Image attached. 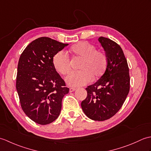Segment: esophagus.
<instances>
[{"label": "esophagus", "instance_id": "34e87169", "mask_svg": "<svg viewBox=\"0 0 151 151\" xmlns=\"http://www.w3.org/2000/svg\"><path fill=\"white\" fill-rule=\"evenodd\" d=\"M76 88H70V89H69V92H73V91H75V90H76Z\"/></svg>", "mask_w": 151, "mask_h": 151}]
</instances>
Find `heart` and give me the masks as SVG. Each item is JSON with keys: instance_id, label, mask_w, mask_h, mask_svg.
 <instances>
[{"instance_id": "heart-1", "label": "heart", "mask_w": 151, "mask_h": 151, "mask_svg": "<svg viewBox=\"0 0 151 151\" xmlns=\"http://www.w3.org/2000/svg\"><path fill=\"white\" fill-rule=\"evenodd\" d=\"M91 43L82 41L73 46L70 52L82 58L80 70L72 71L66 76L65 82L73 87L84 86L90 82L92 78H97L102 75L107 66V57L105 53L96 50ZM54 68L60 75H65L70 69V60L63 50L58 51L52 58Z\"/></svg>"}]
</instances>
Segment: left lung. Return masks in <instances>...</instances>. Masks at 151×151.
Returning a JSON list of instances; mask_svg holds the SVG:
<instances>
[{"label": "left lung", "mask_w": 151, "mask_h": 151, "mask_svg": "<svg viewBox=\"0 0 151 151\" xmlns=\"http://www.w3.org/2000/svg\"><path fill=\"white\" fill-rule=\"evenodd\" d=\"M99 41L107 57V66L101 77L86 89L88 95L81 103L86 116L102 121L120 110L130 90L129 68L123 51L115 41L100 37Z\"/></svg>", "instance_id": "left-lung-1"}]
</instances>
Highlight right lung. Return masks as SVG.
<instances>
[{
  "instance_id": "right-lung-1",
  "label": "right lung",
  "mask_w": 151,
  "mask_h": 151,
  "mask_svg": "<svg viewBox=\"0 0 151 151\" xmlns=\"http://www.w3.org/2000/svg\"><path fill=\"white\" fill-rule=\"evenodd\" d=\"M68 44L47 37L34 40L19 58L16 89L22 110L40 124L58 117L64 95L69 89L54 68L52 58Z\"/></svg>"
}]
</instances>
